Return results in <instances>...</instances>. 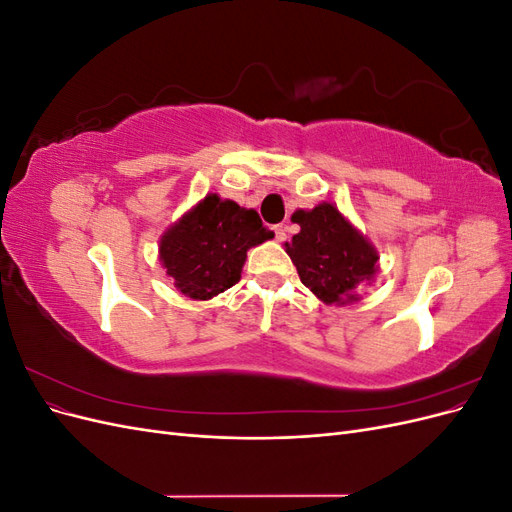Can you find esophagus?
<instances>
[{
    "instance_id": "34e87169",
    "label": "esophagus",
    "mask_w": 512,
    "mask_h": 512,
    "mask_svg": "<svg viewBox=\"0 0 512 512\" xmlns=\"http://www.w3.org/2000/svg\"><path fill=\"white\" fill-rule=\"evenodd\" d=\"M273 232H275V241H286V226L284 224H277L275 228H273Z\"/></svg>"
}]
</instances>
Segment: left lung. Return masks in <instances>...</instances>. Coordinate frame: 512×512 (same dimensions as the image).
<instances>
[{
	"label": "left lung",
	"instance_id": "8db88e82",
	"mask_svg": "<svg viewBox=\"0 0 512 512\" xmlns=\"http://www.w3.org/2000/svg\"><path fill=\"white\" fill-rule=\"evenodd\" d=\"M301 230L284 243L301 282L324 305L361 299V290L376 282L380 256L363 232L333 203L297 209L290 218Z\"/></svg>",
	"mask_w": 512,
	"mask_h": 512
}]
</instances>
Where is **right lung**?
<instances>
[{
    "label": "right lung",
    "mask_w": 512,
    "mask_h": 512,
    "mask_svg": "<svg viewBox=\"0 0 512 512\" xmlns=\"http://www.w3.org/2000/svg\"><path fill=\"white\" fill-rule=\"evenodd\" d=\"M269 239L254 209L207 194L162 232L158 254L181 294L209 301L241 280L247 250Z\"/></svg>",
    "instance_id": "obj_1"
}]
</instances>
